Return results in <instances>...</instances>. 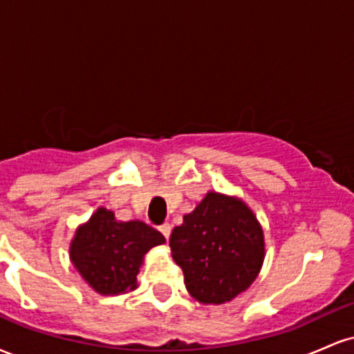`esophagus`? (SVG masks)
I'll return each instance as SVG.
<instances>
[{
    "instance_id": "34e87169",
    "label": "esophagus",
    "mask_w": 354,
    "mask_h": 354,
    "mask_svg": "<svg viewBox=\"0 0 354 354\" xmlns=\"http://www.w3.org/2000/svg\"><path fill=\"white\" fill-rule=\"evenodd\" d=\"M160 231H161V234L168 239L169 234H171V225H169V223H165V225L160 226Z\"/></svg>"
}]
</instances>
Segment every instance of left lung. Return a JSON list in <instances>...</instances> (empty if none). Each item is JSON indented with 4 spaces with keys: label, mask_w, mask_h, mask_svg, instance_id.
I'll use <instances>...</instances> for the list:
<instances>
[{
    "label": "left lung",
    "mask_w": 354,
    "mask_h": 354,
    "mask_svg": "<svg viewBox=\"0 0 354 354\" xmlns=\"http://www.w3.org/2000/svg\"><path fill=\"white\" fill-rule=\"evenodd\" d=\"M186 290L206 304L231 301L250 288L265 258L263 230L236 198L208 193L169 236Z\"/></svg>",
    "instance_id": "left-lung-1"
}]
</instances>
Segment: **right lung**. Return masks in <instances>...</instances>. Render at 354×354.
<instances>
[{
  "mask_svg": "<svg viewBox=\"0 0 354 354\" xmlns=\"http://www.w3.org/2000/svg\"><path fill=\"white\" fill-rule=\"evenodd\" d=\"M165 236L141 221H116L111 211L100 208L76 231L71 261L80 274L101 295L135 290L143 256Z\"/></svg>",
  "mask_w": 354,
  "mask_h": 354,
  "instance_id": "obj_1",
  "label": "right lung"
}]
</instances>
